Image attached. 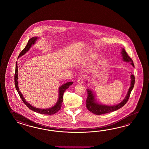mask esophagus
<instances>
[{
  "instance_id": "obj_1",
  "label": "esophagus",
  "mask_w": 149,
  "mask_h": 149,
  "mask_svg": "<svg viewBox=\"0 0 149 149\" xmlns=\"http://www.w3.org/2000/svg\"><path fill=\"white\" fill-rule=\"evenodd\" d=\"M84 77H80L78 78V79L77 80V81L79 84H81L82 82H84Z\"/></svg>"
}]
</instances>
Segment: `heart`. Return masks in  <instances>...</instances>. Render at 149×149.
<instances>
[{"mask_svg":"<svg viewBox=\"0 0 149 149\" xmlns=\"http://www.w3.org/2000/svg\"><path fill=\"white\" fill-rule=\"evenodd\" d=\"M96 57V54L92 53V52H88L85 54L84 58L86 60H91L95 58Z\"/></svg>","mask_w":149,"mask_h":149,"instance_id":"b5f03b06","label":"heart"}]
</instances>
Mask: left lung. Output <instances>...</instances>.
I'll return each instance as SVG.
<instances>
[{
    "label": "left lung",
    "mask_w": 149,
    "mask_h": 149,
    "mask_svg": "<svg viewBox=\"0 0 149 149\" xmlns=\"http://www.w3.org/2000/svg\"><path fill=\"white\" fill-rule=\"evenodd\" d=\"M121 54H122L123 61L127 62H130V64L133 65V67H134V64L133 63L132 59L128 56V55L127 54L124 48L122 49ZM130 78H131L130 87L127 92V94L125 98H124V100L120 102L119 104L116 105L109 106V105H105L97 103L96 102L95 95L94 94L93 91H92L90 89H87V97L86 100V107L88 109L89 111L94 114L100 115V114L108 113L113 111H116L118 109H119L120 108H122L124 105L126 104V103L128 101L131 92L134 86L135 78L133 74H132L130 76Z\"/></svg>",
    "instance_id": "1"
}]
</instances>
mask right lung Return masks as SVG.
Instances as JSON below:
<instances>
[{
  "mask_svg": "<svg viewBox=\"0 0 149 149\" xmlns=\"http://www.w3.org/2000/svg\"><path fill=\"white\" fill-rule=\"evenodd\" d=\"M38 38L37 37H32L31 39H30L29 40L28 44L26 45L25 48L23 49V50L21 51V52L19 54V57L22 56L24 54H25L29 50V49L31 47L32 45L35 44L36 41H37ZM17 63L16 62L15 72V75H14L15 86L16 91L18 92L20 97L22 99L23 103L26 105V107L29 108L30 109H31L32 111H34V112H36L37 113L42 114H49V115L54 114L59 111L60 110L61 108L62 103L63 102V96L64 93L66 91L67 89L71 85L73 84V82H67L66 84H64L63 85L61 86V87H59L58 99V101L56 102V103L53 107L51 108H47V109H39V108H35L31 105L28 102L26 101V100L23 97L22 94L19 91V86H18V80H17L18 79V76H18V68H17Z\"/></svg>",
  "mask_w": 149,
  "mask_h": 149,
  "instance_id": "right-lung-1",
  "label": "right lung"
}]
</instances>
